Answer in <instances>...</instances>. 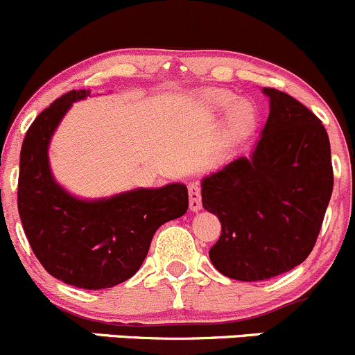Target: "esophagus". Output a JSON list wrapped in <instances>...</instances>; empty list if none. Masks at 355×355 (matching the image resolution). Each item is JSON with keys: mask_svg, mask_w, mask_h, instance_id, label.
<instances>
[{"mask_svg": "<svg viewBox=\"0 0 355 355\" xmlns=\"http://www.w3.org/2000/svg\"><path fill=\"white\" fill-rule=\"evenodd\" d=\"M189 193V210L198 211L202 208V188H200L198 182H191L188 186Z\"/></svg>", "mask_w": 355, "mask_h": 355, "instance_id": "esophagus-1", "label": "esophagus"}]
</instances>
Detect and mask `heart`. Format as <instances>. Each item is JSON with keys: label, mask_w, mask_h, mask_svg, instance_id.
Returning a JSON list of instances; mask_svg holds the SVG:
<instances>
[{"label": "heart", "mask_w": 355, "mask_h": 355, "mask_svg": "<svg viewBox=\"0 0 355 355\" xmlns=\"http://www.w3.org/2000/svg\"><path fill=\"white\" fill-rule=\"evenodd\" d=\"M236 96L229 90H211L200 98V109L207 118L215 119L229 111L227 133L237 138L246 135L257 121V109L251 102L239 101L236 105Z\"/></svg>", "instance_id": "heart-1"}]
</instances>
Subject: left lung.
<instances>
[{
  "label": "left lung",
  "instance_id": "left-lung-1",
  "mask_svg": "<svg viewBox=\"0 0 355 355\" xmlns=\"http://www.w3.org/2000/svg\"><path fill=\"white\" fill-rule=\"evenodd\" d=\"M263 94L270 114L250 159L202 181L205 210L222 224L208 254L222 275L243 282L272 279L309 257L334 189L320 119L286 92L265 87Z\"/></svg>",
  "mask_w": 355,
  "mask_h": 355
}]
</instances>
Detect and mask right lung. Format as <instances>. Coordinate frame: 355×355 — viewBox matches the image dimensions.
I'll return each instance as SVG.
<instances>
[{
    "mask_svg": "<svg viewBox=\"0 0 355 355\" xmlns=\"http://www.w3.org/2000/svg\"><path fill=\"white\" fill-rule=\"evenodd\" d=\"M90 90H71L34 119L24 138L18 174V214L41 265L68 286L87 291L114 287L138 272L157 229L188 210L181 182L78 200L49 169L51 137L73 102Z\"/></svg>",
    "mask_w": 355,
    "mask_h": 355,
    "instance_id": "1",
    "label": "right lung"
}]
</instances>
